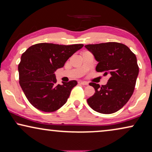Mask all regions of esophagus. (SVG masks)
Here are the masks:
<instances>
[{"mask_svg":"<svg viewBox=\"0 0 152 152\" xmlns=\"http://www.w3.org/2000/svg\"><path fill=\"white\" fill-rule=\"evenodd\" d=\"M78 84H82V85H88V83L86 82H82V81H80V82H78Z\"/></svg>","mask_w":152,"mask_h":152,"instance_id":"34e87169","label":"esophagus"}]
</instances>
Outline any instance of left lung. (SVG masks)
I'll use <instances>...</instances> for the list:
<instances>
[{
    "label": "left lung",
    "instance_id": "8db88e82",
    "mask_svg": "<svg viewBox=\"0 0 152 152\" xmlns=\"http://www.w3.org/2000/svg\"><path fill=\"white\" fill-rule=\"evenodd\" d=\"M85 47L98 61L96 71L103 72L104 76L109 75L106 85L89 84L95 92L87 102L99 113H115L126 104L134 93L139 72L136 55L126 45L117 42L88 44Z\"/></svg>",
    "mask_w": 152,
    "mask_h": 152
}]
</instances>
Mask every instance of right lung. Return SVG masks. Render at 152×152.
Segmentation results:
<instances>
[{
  "instance_id": "obj_1",
  "label": "right lung",
  "mask_w": 152,
  "mask_h": 152,
  "mask_svg": "<svg viewBox=\"0 0 152 152\" xmlns=\"http://www.w3.org/2000/svg\"><path fill=\"white\" fill-rule=\"evenodd\" d=\"M83 46L41 43L23 53L18 67L19 84L33 107L44 112H53L66 102L77 82L71 80L57 84L55 72Z\"/></svg>"
}]
</instances>
